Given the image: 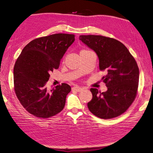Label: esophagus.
I'll return each instance as SVG.
<instances>
[{
	"mask_svg": "<svg viewBox=\"0 0 153 153\" xmlns=\"http://www.w3.org/2000/svg\"><path fill=\"white\" fill-rule=\"evenodd\" d=\"M72 90L76 91H81L83 90V88H82L81 87H79V86H74V87L72 88Z\"/></svg>",
	"mask_w": 153,
	"mask_h": 153,
	"instance_id": "esophagus-1",
	"label": "esophagus"
}]
</instances>
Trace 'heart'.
<instances>
[{"instance_id":"1","label":"heart","mask_w":153,"mask_h":153,"mask_svg":"<svg viewBox=\"0 0 153 153\" xmlns=\"http://www.w3.org/2000/svg\"><path fill=\"white\" fill-rule=\"evenodd\" d=\"M88 51V50H82V51H80V53H81V52H83V51Z\"/></svg>"}]
</instances>
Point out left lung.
<instances>
[{
	"mask_svg": "<svg viewBox=\"0 0 153 153\" xmlns=\"http://www.w3.org/2000/svg\"><path fill=\"white\" fill-rule=\"evenodd\" d=\"M79 40L96 53L100 70L106 71L102 77L108 90L100 92L91 88L92 99L89 110L102 119H111L123 114L137 97L139 69L134 57L123 43L101 35H80Z\"/></svg>",
	"mask_w": 153,
	"mask_h": 153,
	"instance_id": "left-lung-1",
	"label": "left lung"
}]
</instances>
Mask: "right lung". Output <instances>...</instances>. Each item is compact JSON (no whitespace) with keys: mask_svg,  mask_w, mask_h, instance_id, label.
<instances>
[{"mask_svg":"<svg viewBox=\"0 0 153 153\" xmlns=\"http://www.w3.org/2000/svg\"><path fill=\"white\" fill-rule=\"evenodd\" d=\"M74 41V35L65 33L35 39L25 47L16 61L14 90L23 108L35 117L51 118L64 108L70 86L63 83L48 89L47 82Z\"/></svg>","mask_w":153,"mask_h":153,"instance_id":"1","label":"right lung"}]
</instances>
